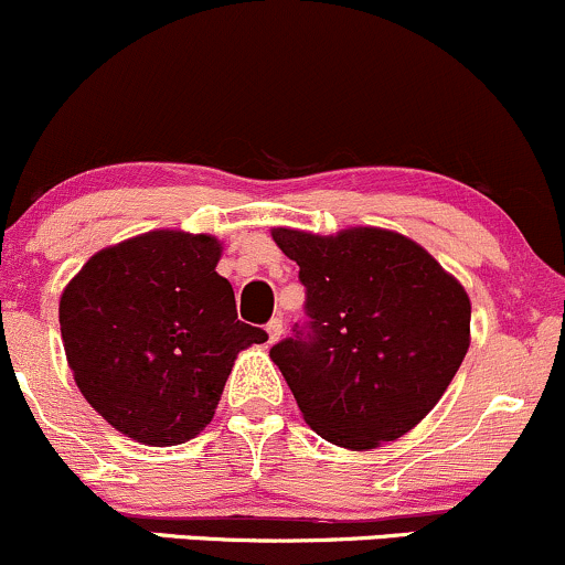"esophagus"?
<instances>
[{
	"mask_svg": "<svg viewBox=\"0 0 565 565\" xmlns=\"http://www.w3.org/2000/svg\"><path fill=\"white\" fill-rule=\"evenodd\" d=\"M266 333H269V342L275 344L277 339L282 337V318H271L269 323H266Z\"/></svg>",
	"mask_w": 565,
	"mask_h": 565,
	"instance_id": "esophagus-1",
	"label": "esophagus"
}]
</instances>
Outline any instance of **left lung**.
I'll use <instances>...</instances> for the list:
<instances>
[{
    "label": "left lung",
    "mask_w": 565,
    "mask_h": 565,
    "mask_svg": "<svg viewBox=\"0 0 565 565\" xmlns=\"http://www.w3.org/2000/svg\"><path fill=\"white\" fill-rule=\"evenodd\" d=\"M299 264L307 323L269 350L326 441L372 450L434 409L469 350L471 305L417 242L385 228H275Z\"/></svg>",
    "instance_id": "1"
}]
</instances>
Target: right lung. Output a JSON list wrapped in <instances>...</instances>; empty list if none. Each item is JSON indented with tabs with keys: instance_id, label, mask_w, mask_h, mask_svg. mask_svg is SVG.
Segmentation results:
<instances>
[{
	"instance_id": "add662e5",
	"label": "right lung",
	"mask_w": 565,
	"mask_h": 565,
	"mask_svg": "<svg viewBox=\"0 0 565 565\" xmlns=\"http://www.w3.org/2000/svg\"><path fill=\"white\" fill-rule=\"evenodd\" d=\"M217 260L215 236L163 228L105 247L64 288L58 323L77 387L142 445L207 428L236 353L269 339L236 320Z\"/></svg>"
}]
</instances>
